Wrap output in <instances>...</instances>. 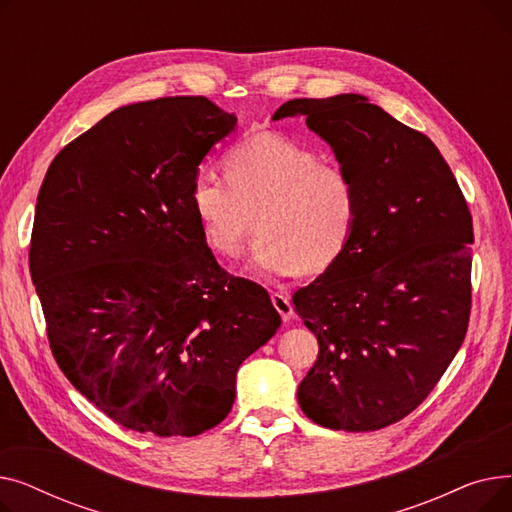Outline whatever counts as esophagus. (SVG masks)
<instances>
[{"mask_svg": "<svg viewBox=\"0 0 512 512\" xmlns=\"http://www.w3.org/2000/svg\"><path fill=\"white\" fill-rule=\"evenodd\" d=\"M272 303L276 307V311L282 315L284 321H290L294 317V309H292V303H290V297L284 292H274L272 294Z\"/></svg>", "mask_w": 512, "mask_h": 512, "instance_id": "1", "label": "esophagus"}]
</instances>
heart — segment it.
<instances>
[{"instance_id": "b5f03b06", "label": "heart", "mask_w": 512, "mask_h": 512, "mask_svg": "<svg viewBox=\"0 0 512 512\" xmlns=\"http://www.w3.org/2000/svg\"><path fill=\"white\" fill-rule=\"evenodd\" d=\"M226 174L199 172L191 209L213 253L234 259L245 249L257 213L259 240L251 270L261 276L324 272L351 242L357 184L344 168L274 132L238 143L226 157Z\"/></svg>"}]
</instances>
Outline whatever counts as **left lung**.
<instances>
[{
	"mask_svg": "<svg viewBox=\"0 0 512 512\" xmlns=\"http://www.w3.org/2000/svg\"><path fill=\"white\" fill-rule=\"evenodd\" d=\"M357 184L344 253L292 303L319 355L299 386L321 427L373 432L407 417L459 353L471 313L473 220L459 182L423 132L367 97L292 99Z\"/></svg>",
	"mask_w": 512,
	"mask_h": 512,
	"instance_id": "left-lung-1",
	"label": "left lung"
}]
</instances>
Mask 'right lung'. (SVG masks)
Instances as JSON below:
<instances>
[{"mask_svg": "<svg viewBox=\"0 0 512 512\" xmlns=\"http://www.w3.org/2000/svg\"><path fill=\"white\" fill-rule=\"evenodd\" d=\"M234 126L207 97L124 105L41 184L29 265L51 353L134 432L191 438L222 423L240 363L282 324L263 286L218 265L188 201Z\"/></svg>", "mask_w": 512, "mask_h": 512, "instance_id": "1", "label": "right lung"}]
</instances>
